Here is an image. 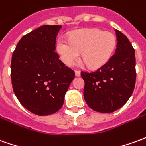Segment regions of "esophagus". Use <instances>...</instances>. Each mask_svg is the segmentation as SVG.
Listing matches in <instances>:
<instances>
[{"label":"esophagus","mask_w":146,"mask_h":146,"mask_svg":"<svg viewBox=\"0 0 146 146\" xmlns=\"http://www.w3.org/2000/svg\"><path fill=\"white\" fill-rule=\"evenodd\" d=\"M75 75L76 76H80V72L79 70H75Z\"/></svg>","instance_id":"34e87169"}]
</instances>
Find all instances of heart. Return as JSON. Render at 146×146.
I'll return each instance as SVG.
<instances>
[{
    "label": "heart",
    "instance_id": "1",
    "mask_svg": "<svg viewBox=\"0 0 146 146\" xmlns=\"http://www.w3.org/2000/svg\"><path fill=\"white\" fill-rule=\"evenodd\" d=\"M116 46L115 36L110 31L97 28H84L71 33L69 39L59 37L56 48L60 58L72 66L81 57L91 68H98L109 61Z\"/></svg>",
    "mask_w": 146,
    "mask_h": 146
}]
</instances>
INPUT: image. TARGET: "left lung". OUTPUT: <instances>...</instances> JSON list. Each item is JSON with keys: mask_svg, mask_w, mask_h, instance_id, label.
Wrapping results in <instances>:
<instances>
[{"mask_svg": "<svg viewBox=\"0 0 146 146\" xmlns=\"http://www.w3.org/2000/svg\"><path fill=\"white\" fill-rule=\"evenodd\" d=\"M115 54L92 73L81 71L84 97L88 107L101 113L122 108L133 93L135 81V52L126 35L115 29Z\"/></svg>", "mask_w": 146, "mask_h": 146, "instance_id": "1", "label": "left lung"}]
</instances>
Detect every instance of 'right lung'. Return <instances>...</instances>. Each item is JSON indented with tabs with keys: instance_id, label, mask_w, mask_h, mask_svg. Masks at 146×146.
<instances>
[{
	"instance_id": "add662e5",
	"label": "right lung",
	"mask_w": 146,
	"mask_h": 146,
	"mask_svg": "<svg viewBox=\"0 0 146 146\" xmlns=\"http://www.w3.org/2000/svg\"><path fill=\"white\" fill-rule=\"evenodd\" d=\"M61 28V25H43L23 35L12 57L13 92L20 104L37 115H51L62 108L75 76L55 52Z\"/></svg>"
}]
</instances>
